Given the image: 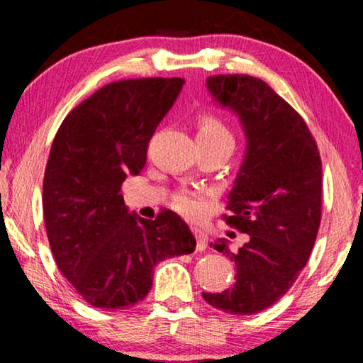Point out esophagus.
<instances>
[{"mask_svg":"<svg viewBox=\"0 0 363 363\" xmlns=\"http://www.w3.org/2000/svg\"><path fill=\"white\" fill-rule=\"evenodd\" d=\"M193 235H195V238H196L198 250L205 251L206 247H208V236L201 230H196V228H195V230H193Z\"/></svg>","mask_w":363,"mask_h":363,"instance_id":"obj_1","label":"esophagus"}]
</instances>
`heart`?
I'll list each match as a JSON object with an SVG mask.
<instances>
[{"label":"heart","instance_id":"b5f03b06","mask_svg":"<svg viewBox=\"0 0 363 363\" xmlns=\"http://www.w3.org/2000/svg\"><path fill=\"white\" fill-rule=\"evenodd\" d=\"M196 137L198 142H230L233 135L230 128L220 116L213 112H203L196 117ZM173 205L182 215L188 218H198L203 211V198L200 193L183 190L173 196Z\"/></svg>","mask_w":363,"mask_h":363}]
</instances>
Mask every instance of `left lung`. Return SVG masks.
Returning <instances> with one entry per match:
<instances>
[{
	"label": "left lung",
	"instance_id": "1",
	"mask_svg": "<svg viewBox=\"0 0 363 363\" xmlns=\"http://www.w3.org/2000/svg\"><path fill=\"white\" fill-rule=\"evenodd\" d=\"M206 86L246 132L245 162L223 220L250 240L240 250L211 242L235 262L236 282L203 297L216 309L250 315L276 304L309 261L322 216V162L304 118L264 81L218 74Z\"/></svg>",
	"mask_w": 363,
	"mask_h": 363
}]
</instances>
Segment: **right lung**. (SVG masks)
Instances as JSON below:
<instances>
[{
    "label": "right lung",
    "instance_id": "obj_1",
    "mask_svg": "<svg viewBox=\"0 0 363 363\" xmlns=\"http://www.w3.org/2000/svg\"><path fill=\"white\" fill-rule=\"evenodd\" d=\"M183 84L182 77L107 84L74 107L54 137L43 182L49 246L62 276L99 309L135 306L152 289L157 262L196 247L177 213L142 220L127 211L122 195Z\"/></svg>",
    "mask_w": 363,
    "mask_h": 363
}]
</instances>
